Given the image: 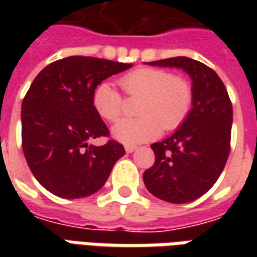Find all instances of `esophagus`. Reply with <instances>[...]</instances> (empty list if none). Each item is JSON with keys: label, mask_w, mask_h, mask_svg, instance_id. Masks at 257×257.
I'll use <instances>...</instances> for the list:
<instances>
[{"label": "esophagus", "mask_w": 257, "mask_h": 257, "mask_svg": "<svg viewBox=\"0 0 257 257\" xmlns=\"http://www.w3.org/2000/svg\"><path fill=\"white\" fill-rule=\"evenodd\" d=\"M136 149H138L136 146H129V145L125 146V151H126V153H134Z\"/></svg>", "instance_id": "obj_1"}]
</instances>
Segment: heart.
<instances>
[{"label": "heart", "instance_id": "1", "mask_svg": "<svg viewBox=\"0 0 257 257\" xmlns=\"http://www.w3.org/2000/svg\"><path fill=\"white\" fill-rule=\"evenodd\" d=\"M119 85L129 96L142 97L138 118H123L111 129L112 138L123 145H139L156 139L165 131L184 122L193 104V88L189 79L162 68L143 67L125 74ZM96 112L107 121H115L122 112V96L112 85L101 82L92 93Z\"/></svg>", "mask_w": 257, "mask_h": 257}]
</instances>
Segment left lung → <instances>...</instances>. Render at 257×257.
Masks as SVG:
<instances>
[{
    "mask_svg": "<svg viewBox=\"0 0 257 257\" xmlns=\"http://www.w3.org/2000/svg\"><path fill=\"white\" fill-rule=\"evenodd\" d=\"M182 68L193 82V107L169 138L151 145L156 162L143 173L154 197L187 204L216 183L230 154L232 106L226 86L208 66L186 56L150 62Z\"/></svg>",
    "mask_w": 257,
    "mask_h": 257,
    "instance_id": "1",
    "label": "left lung"
}]
</instances>
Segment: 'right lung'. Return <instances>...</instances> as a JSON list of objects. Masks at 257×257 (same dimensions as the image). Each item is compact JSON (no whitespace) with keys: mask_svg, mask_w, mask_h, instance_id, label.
I'll return each instance as SVG.
<instances>
[{"mask_svg":"<svg viewBox=\"0 0 257 257\" xmlns=\"http://www.w3.org/2000/svg\"><path fill=\"white\" fill-rule=\"evenodd\" d=\"M132 64L88 56L53 62L38 74L22 103V147L38 183L67 199L100 190L125 154L115 140L93 146L108 129L92 104L103 79Z\"/></svg>","mask_w":257,"mask_h":257,"instance_id":"right-lung-1","label":"right lung"}]
</instances>
